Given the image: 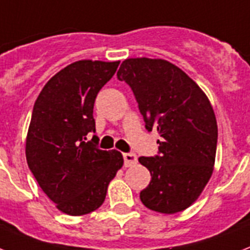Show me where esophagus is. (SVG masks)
I'll return each mask as SVG.
<instances>
[{
	"label": "esophagus",
	"mask_w": 250,
	"mask_h": 250,
	"mask_svg": "<svg viewBox=\"0 0 250 250\" xmlns=\"http://www.w3.org/2000/svg\"><path fill=\"white\" fill-rule=\"evenodd\" d=\"M123 159H125V167H131L137 163V157L133 153H125L123 154Z\"/></svg>",
	"instance_id": "esophagus-1"
}]
</instances>
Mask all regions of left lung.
<instances>
[{"label":"left lung","instance_id":"1","mask_svg":"<svg viewBox=\"0 0 250 250\" xmlns=\"http://www.w3.org/2000/svg\"><path fill=\"white\" fill-rule=\"evenodd\" d=\"M119 81L132 88L147 131L162 137L159 155L140 157L151 180L140 192L145 207L181 212L202 194L213 173L217 121L208 97L190 77L163 59H125Z\"/></svg>","mask_w":250,"mask_h":250}]
</instances>
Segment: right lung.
Instances as JSON below:
<instances>
[{"label": "right lung", "instance_id": "add662e5", "mask_svg": "<svg viewBox=\"0 0 250 250\" xmlns=\"http://www.w3.org/2000/svg\"><path fill=\"white\" fill-rule=\"evenodd\" d=\"M118 65L99 60L69 64L44 84L34 103L26 163L44 194L69 216L96 210L123 166L118 150L106 151L86 141L96 131L95 99Z\"/></svg>", "mask_w": 250, "mask_h": 250}]
</instances>
